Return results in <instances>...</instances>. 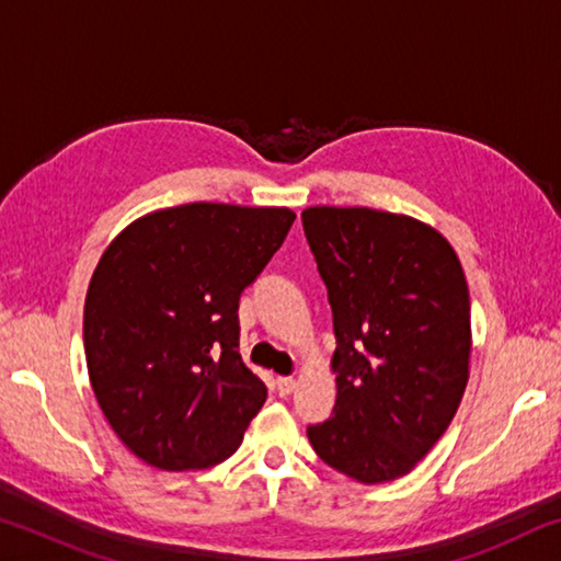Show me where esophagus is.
<instances>
[{"mask_svg": "<svg viewBox=\"0 0 561 561\" xmlns=\"http://www.w3.org/2000/svg\"><path fill=\"white\" fill-rule=\"evenodd\" d=\"M294 388H297V381H294L291 376H279L277 378V393L282 396V398H287Z\"/></svg>", "mask_w": 561, "mask_h": 561, "instance_id": "obj_1", "label": "esophagus"}]
</instances>
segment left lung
Masks as SVG:
<instances>
[{
	"label": "left lung",
	"instance_id": "8db88e82",
	"mask_svg": "<svg viewBox=\"0 0 561 561\" xmlns=\"http://www.w3.org/2000/svg\"><path fill=\"white\" fill-rule=\"evenodd\" d=\"M304 234L334 317L336 403L311 448L366 485L411 472L468 386L470 294L440 232L371 207H309Z\"/></svg>",
	"mask_w": 561,
	"mask_h": 561
}]
</instances>
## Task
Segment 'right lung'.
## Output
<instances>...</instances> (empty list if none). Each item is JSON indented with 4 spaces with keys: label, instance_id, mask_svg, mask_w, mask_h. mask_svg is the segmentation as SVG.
<instances>
[{
    "label": "right lung",
    "instance_id": "add662e5",
    "mask_svg": "<svg viewBox=\"0 0 561 561\" xmlns=\"http://www.w3.org/2000/svg\"><path fill=\"white\" fill-rule=\"evenodd\" d=\"M294 217L190 203L140 217L103 252L83 351L103 415L144 462L205 470L240 448L267 386L237 354V309Z\"/></svg>",
    "mask_w": 561,
    "mask_h": 561
}]
</instances>
